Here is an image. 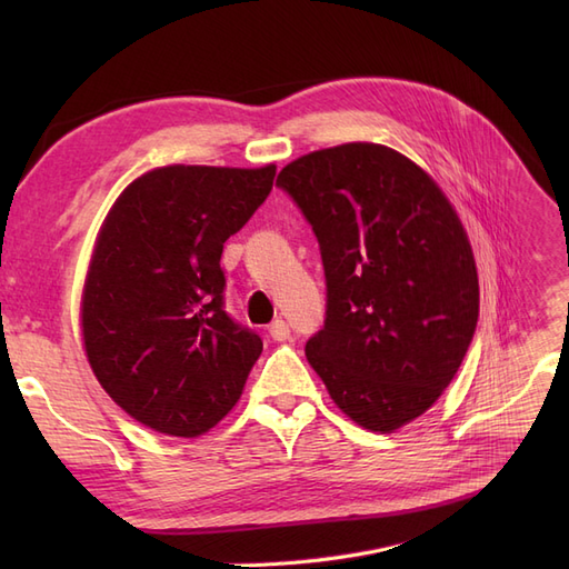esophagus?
Instances as JSON below:
<instances>
[{"instance_id":"1","label":"esophagus","mask_w":569,"mask_h":569,"mask_svg":"<svg viewBox=\"0 0 569 569\" xmlns=\"http://www.w3.org/2000/svg\"><path fill=\"white\" fill-rule=\"evenodd\" d=\"M268 332H270V337H272L274 341H287V339H289V325L278 318V320L270 322Z\"/></svg>"}]
</instances>
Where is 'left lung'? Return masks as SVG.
<instances>
[{
    "label": "left lung",
    "mask_w": 569,
    "mask_h": 569,
    "mask_svg": "<svg viewBox=\"0 0 569 569\" xmlns=\"http://www.w3.org/2000/svg\"><path fill=\"white\" fill-rule=\"evenodd\" d=\"M278 184L313 226L325 266L327 318L308 363L343 416L396 432L437 403L472 341L468 232L435 178L385 144L311 151Z\"/></svg>",
    "instance_id": "1"
}]
</instances>
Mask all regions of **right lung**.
<instances>
[{
  "mask_svg": "<svg viewBox=\"0 0 569 569\" xmlns=\"http://www.w3.org/2000/svg\"><path fill=\"white\" fill-rule=\"evenodd\" d=\"M263 168L161 166L101 222L80 299L88 363L130 418L194 439L239 401L263 351L222 311L220 253L272 189Z\"/></svg>",
  "mask_w": 569,
  "mask_h": 569,
  "instance_id": "obj_1",
  "label": "right lung"
}]
</instances>
